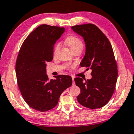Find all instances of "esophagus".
<instances>
[{"instance_id": "34e87169", "label": "esophagus", "mask_w": 134, "mask_h": 134, "mask_svg": "<svg viewBox=\"0 0 134 134\" xmlns=\"http://www.w3.org/2000/svg\"><path fill=\"white\" fill-rule=\"evenodd\" d=\"M74 77H73V76H72V80H73V84H72V85H75V81H74Z\"/></svg>"}]
</instances>
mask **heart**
Segmentation results:
<instances>
[{"mask_svg": "<svg viewBox=\"0 0 134 134\" xmlns=\"http://www.w3.org/2000/svg\"><path fill=\"white\" fill-rule=\"evenodd\" d=\"M66 42H67V43L68 44V45L70 46V49H72V51L76 50V49H81L82 50V49H83V44L81 40H80V38H78V37L74 36V35L69 36L68 38H67V40H66ZM60 47V43H57L56 44L54 49V54H56V53L58 52L59 49Z\"/></svg>", "mask_w": 134, "mask_h": 134, "instance_id": "obj_1", "label": "heart"}]
</instances>
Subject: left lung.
<instances>
[{"label": "left lung", "instance_id": "obj_1", "mask_svg": "<svg viewBox=\"0 0 134 134\" xmlns=\"http://www.w3.org/2000/svg\"><path fill=\"white\" fill-rule=\"evenodd\" d=\"M72 29L83 37L85 43V54L80 65L92 70L90 80L74 79L81 91L78 102L91 109L101 108L111 99L117 81V64L111 44L94 24L77 25Z\"/></svg>", "mask_w": 134, "mask_h": 134}]
</instances>
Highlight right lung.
Segmentation results:
<instances>
[{"label":"right lung","instance_id":"right-lung-1","mask_svg":"<svg viewBox=\"0 0 134 134\" xmlns=\"http://www.w3.org/2000/svg\"><path fill=\"white\" fill-rule=\"evenodd\" d=\"M64 32V27L40 25L25 39L19 51L16 63L19 89L28 105L38 111L56 106L60 94L72 84L69 75L49 80L46 75V62L53 60L54 44Z\"/></svg>","mask_w":134,"mask_h":134}]
</instances>
